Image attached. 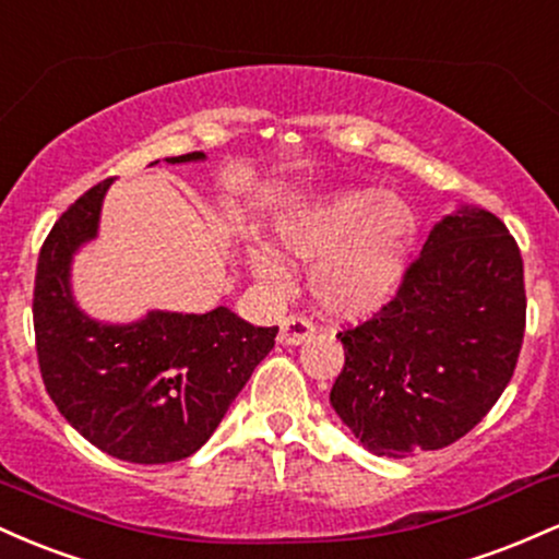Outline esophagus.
<instances>
[{"mask_svg":"<svg viewBox=\"0 0 559 559\" xmlns=\"http://www.w3.org/2000/svg\"><path fill=\"white\" fill-rule=\"evenodd\" d=\"M312 336H316V325H312V320L299 318V316H288L284 323H281L278 342L281 344H301Z\"/></svg>","mask_w":559,"mask_h":559,"instance_id":"34e87169","label":"esophagus"}]
</instances>
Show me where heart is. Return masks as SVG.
<instances>
[{
    "label": "heart",
    "instance_id": "1",
    "mask_svg": "<svg viewBox=\"0 0 559 559\" xmlns=\"http://www.w3.org/2000/svg\"><path fill=\"white\" fill-rule=\"evenodd\" d=\"M284 252L318 260L312 288L333 316L362 318L381 310L402 286L415 241L407 204L378 189L336 191L278 223ZM254 265L275 278L278 262L258 252Z\"/></svg>",
    "mask_w": 559,
    "mask_h": 559
}]
</instances>
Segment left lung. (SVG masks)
<instances>
[{
    "label": "left lung",
    "instance_id": "left-lung-1",
    "mask_svg": "<svg viewBox=\"0 0 559 559\" xmlns=\"http://www.w3.org/2000/svg\"><path fill=\"white\" fill-rule=\"evenodd\" d=\"M525 333L523 258L499 217L439 223L373 318L338 331L331 404L373 454L444 449L486 418Z\"/></svg>",
    "mask_w": 559,
    "mask_h": 559
}]
</instances>
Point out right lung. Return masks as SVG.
I'll return each mask as SVG.
<instances>
[{
  "mask_svg": "<svg viewBox=\"0 0 559 559\" xmlns=\"http://www.w3.org/2000/svg\"><path fill=\"white\" fill-rule=\"evenodd\" d=\"M202 152L170 163L202 159ZM110 178L62 213L38 252L36 357L60 415L96 449L139 465L194 454L273 349V329L217 307L207 316L150 312L133 325H102L73 305L70 258L96 234Z\"/></svg>",
  "mask_w": 559,
  "mask_h": 559,
  "instance_id": "1",
  "label": "right lung"
}]
</instances>
